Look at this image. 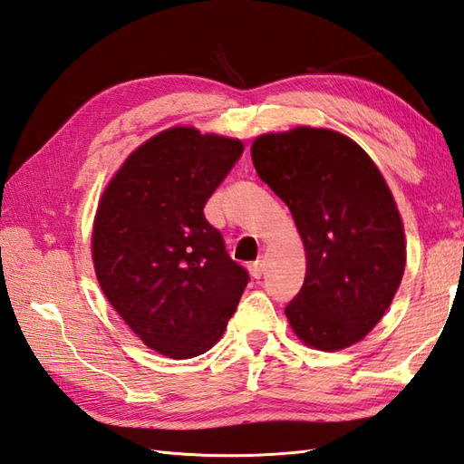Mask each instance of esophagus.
<instances>
[{"label": "esophagus", "instance_id": "esophagus-1", "mask_svg": "<svg viewBox=\"0 0 464 464\" xmlns=\"http://www.w3.org/2000/svg\"><path fill=\"white\" fill-rule=\"evenodd\" d=\"M249 271H251V275H253L255 278H261V276L265 275V261H263V258H258V261H255V263L249 266Z\"/></svg>", "mask_w": 464, "mask_h": 464}]
</instances>
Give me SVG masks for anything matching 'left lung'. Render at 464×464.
Returning a JSON list of instances; mask_svg holds the SVG:
<instances>
[{"mask_svg": "<svg viewBox=\"0 0 464 464\" xmlns=\"http://www.w3.org/2000/svg\"><path fill=\"white\" fill-rule=\"evenodd\" d=\"M251 158L304 243V285L285 308L290 328L314 350L353 346L390 308L405 271L390 186L360 144L330 128L261 134Z\"/></svg>", "mask_w": 464, "mask_h": 464, "instance_id": "left-lung-1", "label": "left lung"}]
</instances>
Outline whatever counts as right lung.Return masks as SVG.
<instances>
[{
	"label": "right lung",
	"instance_id": "1",
	"mask_svg": "<svg viewBox=\"0 0 464 464\" xmlns=\"http://www.w3.org/2000/svg\"><path fill=\"white\" fill-rule=\"evenodd\" d=\"M241 154V140L171 126L122 161L99 199L91 251L102 293L171 360L213 348L249 283L203 215Z\"/></svg>",
	"mask_w": 464,
	"mask_h": 464
}]
</instances>
